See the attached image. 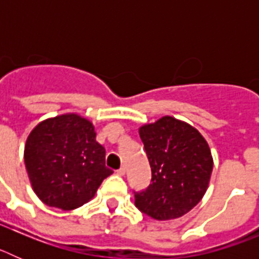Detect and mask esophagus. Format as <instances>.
<instances>
[{"instance_id":"esophagus-1","label":"esophagus","mask_w":259,"mask_h":259,"mask_svg":"<svg viewBox=\"0 0 259 259\" xmlns=\"http://www.w3.org/2000/svg\"><path fill=\"white\" fill-rule=\"evenodd\" d=\"M116 174H118V175H120V176L124 175V174H125V167H124V166L120 167L119 170H116Z\"/></svg>"}]
</instances>
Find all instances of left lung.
I'll return each instance as SVG.
<instances>
[{"label": "left lung", "mask_w": 259, "mask_h": 259, "mask_svg": "<svg viewBox=\"0 0 259 259\" xmlns=\"http://www.w3.org/2000/svg\"><path fill=\"white\" fill-rule=\"evenodd\" d=\"M152 183L135 192V205L157 221L180 218L203 197L212 171L210 148L188 123L163 116L139 130Z\"/></svg>", "instance_id": "left-lung-1"}]
</instances>
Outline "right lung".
Returning <instances> with one entry per match:
<instances>
[{
    "mask_svg": "<svg viewBox=\"0 0 259 259\" xmlns=\"http://www.w3.org/2000/svg\"><path fill=\"white\" fill-rule=\"evenodd\" d=\"M24 163L32 188L45 205L72 210L88 202L104 179L105 148L95 127L77 114L38 123L27 139Z\"/></svg>",
    "mask_w": 259,
    "mask_h": 259,
    "instance_id": "add662e5",
    "label": "right lung"
}]
</instances>
